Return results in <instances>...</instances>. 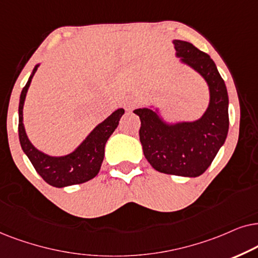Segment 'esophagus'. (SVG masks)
Instances as JSON below:
<instances>
[{
    "label": "esophagus",
    "mask_w": 258,
    "mask_h": 258,
    "mask_svg": "<svg viewBox=\"0 0 258 258\" xmlns=\"http://www.w3.org/2000/svg\"><path fill=\"white\" fill-rule=\"evenodd\" d=\"M123 108H125V111L127 112H131L132 108H133V101L131 99H127V100L123 102Z\"/></svg>",
    "instance_id": "1"
}]
</instances>
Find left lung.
I'll return each instance as SVG.
<instances>
[{"label":"left lung","mask_w":258,"mask_h":258,"mask_svg":"<svg viewBox=\"0 0 258 258\" xmlns=\"http://www.w3.org/2000/svg\"><path fill=\"white\" fill-rule=\"evenodd\" d=\"M177 56L208 82L210 104L201 119L169 125L151 108H138L144 156L154 170L181 177L203 174L224 144L229 130L225 82L207 53L186 41L174 40Z\"/></svg>","instance_id":"8db88e82"}]
</instances>
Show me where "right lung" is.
I'll return each mask as SVG.
<instances>
[{
    "label": "right lung",
    "mask_w": 258,
    "mask_h": 258,
    "mask_svg": "<svg viewBox=\"0 0 258 258\" xmlns=\"http://www.w3.org/2000/svg\"><path fill=\"white\" fill-rule=\"evenodd\" d=\"M37 66L23 87L19 105V138L23 152L29 158L36 172L42 179L54 187H64L70 185L82 184L93 179L100 171L105 156V145L109 137L119 125V120L125 113L122 108L116 109L107 119L89 133L80 146L64 157L47 156L32 145L23 126V104L27 91L35 74Z\"/></svg>",
    "instance_id": "1"
}]
</instances>
